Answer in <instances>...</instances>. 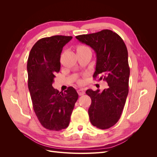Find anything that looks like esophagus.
I'll use <instances>...</instances> for the list:
<instances>
[{"label": "esophagus", "instance_id": "1", "mask_svg": "<svg viewBox=\"0 0 157 157\" xmlns=\"http://www.w3.org/2000/svg\"><path fill=\"white\" fill-rule=\"evenodd\" d=\"M77 92H78L79 96H82V95H84L85 94L84 90L83 88H80V89L77 90Z\"/></svg>", "mask_w": 157, "mask_h": 157}]
</instances>
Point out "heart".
<instances>
[{"label": "heart", "mask_w": 157, "mask_h": 157, "mask_svg": "<svg viewBox=\"0 0 157 157\" xmlns=\"http://www.w3.org/2000/svg\"><path fill=\"white\" fill-rule=\"evenodd\" d=\"M84 48H87V47H86V46H79L78 48H77V50L84 49Z\"/></svg>", "instance_id": "heart-1"}]
</instances>
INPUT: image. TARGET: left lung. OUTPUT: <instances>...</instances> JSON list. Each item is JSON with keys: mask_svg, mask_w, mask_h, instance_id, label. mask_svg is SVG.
<instances>
[{"mask_svg": "<svg viewBox=\"0 0 157 157\" xmlns=\"http://www.w3.org/2000/svg\"><path fill=\"white\" fill-rule=\"evenodd\" d=\"M76 39L90 46L96 54L93 77L99 75V79L108 84V88L102 92L90 89L86 92L92 99L88 109L90 122L99 129H107L119 120L128 94L130 67L127 48L121 37L109 29L78 35Z\"/></svg>", "mask_w": 157, "mask_h": 157, "instance_id": "left-lung-1", "label": "left lung"}]
</instances>
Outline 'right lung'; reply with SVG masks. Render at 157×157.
Masks as SVG:
<instances>
[{
  "label": "right lung",
  "instance_id": "obj_1",
  "mask_svg": "<svg viewBox=\"0 0 157 157\" xmlns=\"http://www.w3.org/2000/svg\"><path fill=\"white\" fill-rule=\"evenodd\" d=\"M71 36L55 35L43 38L33 46L27 60L28 88L33 107L42 126L50 130L67 128L78 95L73 87L64 92L54 88L55 74L60 70L63 47Z\"/></svg>",
  "mask_w": 157,
  "mask_h": 157
}]
</instances>
